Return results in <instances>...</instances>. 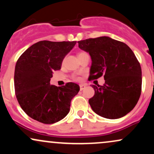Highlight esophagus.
Segmentation results:
<instances>
[{
  "label": "esophagus",
  "mask_w": 154,
  "mask_h": 154,
  "mask_svg": "<svg viewBox=\"0 0 154 154\" xmlns=\"http://www.w3.org/2000/svg\"><path fill=\"white\" fill-rule=\"evenodd\" d=\"M79 88H80V91H82V90H84L85 88H86V85H85V84L80 85H79Z\"/></svg>",
  "instance_id": "obj_1"
}]
</instances>
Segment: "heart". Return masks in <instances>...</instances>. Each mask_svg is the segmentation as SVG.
Returning a JSON list of instances; mask_svg holds the SVG:
<instances>
[{"instance_id":"obj_1","label":"heart","mask_w":154,"mask_h":154,"mask_svg":"<svg viewBox=\"0 0 154 154\" xmlns=\"http://www.w3.org/2000/svg\"><path fill=\"white\" fill-rule=\"evenodd\" d=\"M85 54H88L87 53L84 52V51H81V52H79L78 54V57H79V56H83V55H85ZM75 79H80V77H79V76H75Z\"/></svg>"}]
</instances>
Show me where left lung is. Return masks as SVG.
<instances>
[{
  "label": "left lung",
  "mask_w": 154,
  "mask_h": 154,
  "mask_svg": "<svg viewBox=\"0 0 154 154\" xmlns=\"http://www.w3.org/2000/svg\"><path fill=\"white\" fill-rule=\"evenodd\" d=\"M92 59L89 78L103 76L102 86L93 85L95 95L89 103L95 113L107 119H119L130 112L138 101L142 88V71L130 48L109 37L77 42Z\"/></svg>",
  "instance_id": "8db88e82"
}]
</instances>
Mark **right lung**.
Here are the masks:
<instances>
[{
    "label": "right lung",
    "instance_id": "1",
    "mask_svg": "<svg viewBox=\"0 0 154 154\" xmlns=\"http://www.w3.org/2000/svg\"><path fill=\"white\" fill-rule=\"evenodd\" d=\"M77 42L42 40L33 44L17 60L15 94L23 111L32 119L54 124L67 115L79 86L68 82L61 87L50 84L53 72L61 69L63 59Z\"/></svg>",
    "mask_w": 154,
    "mask_h": 154
}]
</instances>
